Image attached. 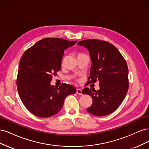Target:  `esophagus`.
Listing matches in <instances>:
<instances>
[{
	"label": "esophagus",
	"instance_id": "1",
	"mask_svg": "<svg viewBox=\"0 0 149 149\" xmlns=\"http://www.w3.org/2000/svg\"><path fill=\"white\" fill-rule=\"evenodd\" d=\"M81 92H82V91H81V89H76V93L79 94V95H81V94H82Z\"/></svg>",
	"mask_w": 149,
	"mask_h": 149
}]
</instances>
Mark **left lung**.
<instances>
[{
  "label": "left lung",
  "instance_id": "1",
  "mask_svg": "<svg viewBox=\"0 0 149 149\" xmlns=\"http://www.w3.org/2000/svg\"><path fill=\"white\" fill-rule=\"evenodd\" d=\"M78 45L88 49L92 62L88 83L100 82L98 91L92 92L88 88L82 91V94H89L93 100L87 111L97 116L109 114L118 109L127 94V63L118 48L107 42L89 39L80 41Z\"/></svg>",
  "mask_w": 149,
  "mask_h": 149
}]
</instances>
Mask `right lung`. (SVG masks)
Returning a JSON list of instances; mask_svg holds the SVG:
<instances>
[{
    "instance_id": "add662e5",
    "label": "right lung",
    "mask_w": 149,
    "mask_h": 149,
    "mask_svg": "<svg viewBox=\"0 0 149 149\" xmlns=\"http://www.w3.org/2000/svg\"><path fill=\"white\" fill-rule=\"evenodd\" d=\"M77 41L46 38L24 53L20 60L17 86L22 102L31 114L39 118L55 115L67 96L76 92L73 86L50 84L53 75L61 70L64 51Z\"/></svg>"
}]
</instances>
